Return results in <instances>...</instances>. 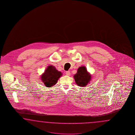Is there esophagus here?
<instances>
[{
  "label": "esophagus",
  "mask_w": 135,
  "mask_h": 135,
  "mask_svg": "<svg viewBox=\"0 0 135 135\" xmlns=\"http://www.w3.org/2000/svg\"><path fill=\"white\" fill-rule=\"evenodd\" d=\"M66 74L67 76H70V72L69 71H66Z\"/></svg>",
  "instance_id": "1"
}]
</instances>
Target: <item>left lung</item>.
Segmentation results:
<instances>
[{
    "label": "left lung",
    "mask_w": 135,
    "mask_h": 135,
    "mask_svg": "<svg viewBox=\"0 0 135 135\" xmlns=\"http://www.w3.org/2000/svg\"><path fill=\"white\" fill-rule=\"evenodd\" d=\"M74 78L76 83L80 86H85L89 83L91 79V75L87 72L85 66L80 67L77 73L74 75Z\"/></svg>",
    "instance_id": "8db88e82"
}]
</instances>
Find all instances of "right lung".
<instances>
[{"instance_id":"add662e5","label":"right lung","mask_w":135,"mask_h":135,"mask_svg":"<svg viewBox=\"0 0 135 135\" xmlns=\"http://www.w3.org/2000/svg\"><path fill=\"white\" fill-rule=\"evenodd\" d=\"M61 76V72L56 69L54 66L50 65L47 67L45 73L41 75V79L46 87H51L56 84Z\"/></svg>"}]
</instances>
